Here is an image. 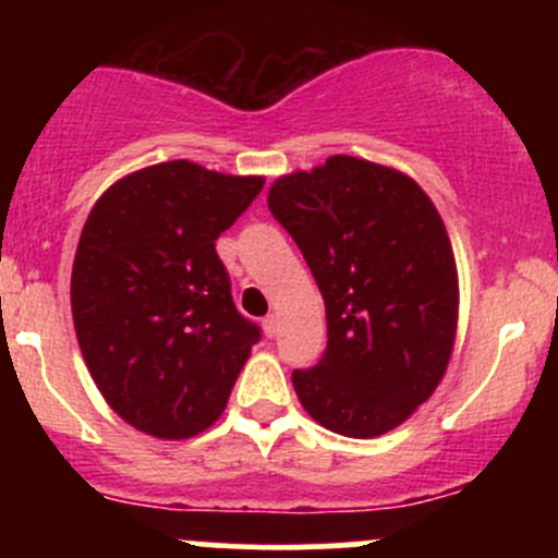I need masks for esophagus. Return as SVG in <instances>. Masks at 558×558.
I'll list each match as a JSON object with an SVG mask.
<instances>
[{"mask_svg":"<svg viewBox=\"0 0 558 558\" xmlns=\"http://www.w3.org/2000/svg\"><path fill=\"white\" fill-rule=\"evenodd\" d=\"M262 326H264V335H267V337H275V335H278V329H280L278 315H267V318L262 320Z\"/></svg>","mask_w":558,"mask_h":558,"instance_id":"34e87169","label":"esophagus"}]
</instances>
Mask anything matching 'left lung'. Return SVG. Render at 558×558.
I'll use <instances>...</instances> for the list:
<instances>
[{
  "mask_svg": "<svg viewBox=\"0 0 558 558\" xmlns=\"http://www.w3.org/2000/svg\"><path fill=\"white\" fill-rule=\"evenodd\" d=\"M267 205L326 305L324 356L291 375L302 408L337 435H386L453 351L459 275L440 213L413 178L353 156L283 174Z\"/></svg>",
  "mask_w": 558,
  "mask_h": 558,
  "instance_id": "obj_1",
  "label": "left lung"
}]
</instances>
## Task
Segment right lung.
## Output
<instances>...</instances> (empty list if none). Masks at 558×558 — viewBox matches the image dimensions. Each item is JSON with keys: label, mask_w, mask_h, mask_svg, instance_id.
Here are the masks:
<instances>
[{"label": "right lung", "mask_w": 558, "mask_h": 558, "mask_svg": "<svg viewBox=\"0 0 558 558\" xmlns=\"http://www.w3.org/2000/svg\"><path fill=\"white\" fill-rule=\"evenodd\" d=\"M264 178L165 161L97 199L72 264V318L102 397L126 424L185 440L216 424L262 329L234 307L216 240Z\"/></svg>", "instance_id": "right-lung-1"}]
</instances>
